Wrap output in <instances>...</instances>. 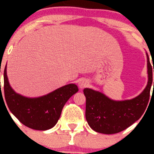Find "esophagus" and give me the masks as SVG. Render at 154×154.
Instances as JSON below:
<instances>
[{
	"mask_svg": "<svg viewBox=\"0 0 154 154\" xmlns=\"http://www.w3.org/2000/svg\"><path fill=\"white\" fill-rule=\"evenodd\" d=\"M88 80H86V79H82V80H80L78 83V86L80 87V88H81V89L86 88V87L88 86Z\"/></svg>",
	"mask_w": 154,
	"mask_h": 154,
	"instance_id": "34e87169",
	"label": "esophagus"
}]
</instances>
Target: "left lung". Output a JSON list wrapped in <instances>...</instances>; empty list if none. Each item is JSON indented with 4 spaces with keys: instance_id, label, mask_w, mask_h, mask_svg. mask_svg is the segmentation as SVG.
<instances>
[{
    "instance_id": "obj_1",
    "label": "left lung",
    "mask_w": 154,
    "mask_h": 154,
    "mask_svg": "<svg viewBox=\"0 0 154 154\" xmlns=\"http://www.w3.org/2000/svg\"><path fill=\"white\" fill-rule=\"evenodd\" d=\"M147 56V86L136 97L116 100L100 91L91 88L83 89L86 98V119L93 130L103 134H114L125 130L139 120L144 113L150 97L153 83V70Z\"/></svg>"
}]
</instances>
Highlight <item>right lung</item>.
Here are the masks:
<instances>
[{
	"label": "right lung",
	"mask_w": 154,
	"mask_h": 154,
	"mask_svg": "<svg viewBox=\"0 0 154 154\" xmlns=\"http://www.w3.org/2000/svg\"><path fill=\"white\" fill-rule=\"evenodd\" d=\"M4 96L10 112L27 127L37 130L52 128L58 122L63 106L78 91L74 83L63 86L45 95L28 97L15 92L9 82L7 65L4 72Z\"/></svg>",
	"instance_id": "1"
}]
</instances>
